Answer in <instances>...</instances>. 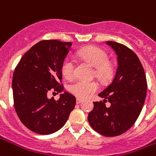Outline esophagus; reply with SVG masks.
<instances>
[{
    "mask_svg": "<svg viewBox=\"0 0 156 156\" xmlns=\"http://www.w3.org/2000/svg\"><path fill=\"white\" fill-rule=\"evenodd\" d=\"M83 101V98H76V103H77V104H80V103H82V102Z\"/></svg>",
    "mask_w": 156,
    "mask_h": 156,
    "instance_id": "34e87169",
    "label": "esophagus"
}]
</instances>
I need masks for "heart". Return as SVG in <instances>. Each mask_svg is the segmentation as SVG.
<instances>
[{
  "label": "heart",
  "mask_w": 156,
  "mask_h": 156,
  "mask_svg": "<svg viewBox=\"0 0 156 156\" xmlns=\"http://www.w3.org/2000/svg\"><path fill=\"white\" fill-rule=\"evenodd\" d=\"M78 56L95 68L94 75L99 80H105L111 73V66L108 63L107 52L97 47H88L78 51ZM62 76L66 79H72L75 74V62L73 58L67 57L61 67ZM98 86L95 82L77 80L68 86V91L78 98H86L90 94L98 90Z\"/></svg>",
  "instance_id": "obj_1"
}]
</instances>
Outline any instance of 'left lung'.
<instances>
[{
	"label": "left lung",
	"instance_id": "8db88e82",
	"mask_svg": "<svg viewBox=\"0 0 156 156\" xmlns=\"http://www.w3.org/2000/svg\"><path fill=\"white\" fill-rule=\"evenodd\" d=\"M117 55L118 68L113 81L98 94L103 101L94 102L88 114L91 127L102 135L113 137L129 129L140 114L147 92V82L137 55L120 43L108 41ZM111 105L107 107L105 103Z\"/></svg>",
	"mask_w": 156,
	"mask_h": 156
}]
</instances>
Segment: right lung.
Listing matches in <instances>:
<instances>
[{
    "label": "right lung",
    "instance_id": "obj_1",
    "mask_svg": "<svg viewBox=\"0 0 156 156\" xmlns=\"http://www.w3.org/2000/svg\"><path fill=\"white\" fill-rule=\"evenodd\" d=\"M72 42L44 40L22 56L12 78L14 106L20 120L30 130L50 134L60 129L74 108L76 98L64 92L58 100L50 92L61 93L62 63Z\"/></svg>",
    "mask_w": 156,
    "mask_h": 156
}]
</instances>
